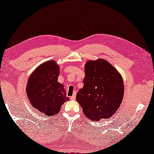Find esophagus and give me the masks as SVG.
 I'll return each mask as SVG.
<instances>
[{"label": "esophagus", "mask_w": 154, "mask_h": 154, "mask_svg": "<svg viewBox=\"0 0 154 154\" xmlns=\"http://www.w3.org/2000/svg\"><path fill=\"white\" fill-rule=\"evenodd\" d=\"M75 95H76V92H74V94H73V96L70 97V99H71V100H75Z\"/></svg>", "instance_id": "obj_1"}]
</instances>
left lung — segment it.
I'll list each match as a JSON object with an SVG mask.
<instances>
[{
	"mask_svg": "<svg viewBox=\"0 0 154 154\" xmlns=\"http://www.w3.org/2000/svg\"><path fill=\"white\" fill-rule=\"evenodd\" d=\"M84 86L76 94V100L87 118L93 121L107 119L119 108L124 95L121 75L105 60L85 64Z\"/></svg>",
	"mask_w": 154,
	"mask_h": 154,
	"instance_id": "obj_1",
	"label": "left lung"
}]
</instances>
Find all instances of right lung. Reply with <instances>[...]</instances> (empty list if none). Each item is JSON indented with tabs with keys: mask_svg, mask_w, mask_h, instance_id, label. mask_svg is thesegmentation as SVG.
Segmentation results:
<instances>
[{
	"mask_svg": "<svg viewBox=\"0 0 154 154\" xmlns=\"http://www.w3.org/2000/svg\"><path fill=\"white\" fill-rule=\"evenodd\" d=\"M58 66L50 60L38 67L28 80L27 94L30 103L45 116H54L69 100L63 85L58 82Z\"/></svg>",
	"mask_w": 154,
	"mask_h": 154,
	"instance_id": "1",
	"label": "right lung"
}]
</instances>
